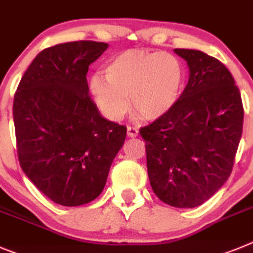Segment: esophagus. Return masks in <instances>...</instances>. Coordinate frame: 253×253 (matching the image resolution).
Wrapping results in <instances>:
<instances>
[{"label":"esophagus","mask_w":253,"mask_h":253,"mask_svg":"<svg viewBox=\"0 0 253 253\" xmlns=\"http://www.w3.org/2000/svg\"><path fill=\"white\" fill-rule=\"evenodd\" d=\"M127 136L128 137H136V136H138V129L136 127L128 126L127 127Z\"/></svg>","instance_id":"1"}]
</instances>
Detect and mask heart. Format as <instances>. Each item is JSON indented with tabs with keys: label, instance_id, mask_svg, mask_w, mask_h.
Returning <instances> with one entry per match:
<instances>
[{
	"label": "heart",
	"instance_id": "1",
	"mask_svg": "<svg viewBox=\"0 0 253 253\" xmlns=\"http://www.w3.org/2000/svg\"><path fill=\"white\" fill-rule=\"evenodd\" d=\"M106 81L93 77L89 92L102 115L118 121L132 110L146 121H159L177 106L186 83V70L176 56L163 51L127 50L107 61Z\"/></svg>",
	"mask_w": 253,
	"mask_h": 253
}]
</instances>
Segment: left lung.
I'll return each instance as SVG.
<instances>
[{
	"label": "left lung",
	"instance_id": "left-lung-1",
	"mask_svg": "<svg viewBox=\"0 0 253 253\" xmlns=\"http://www.w3.org/2000/svg\"><path fill=\"white\" fill-rule=\"evenodd\" d=\"M189 81L169 116L140 129L154 193L176 208L213 197L233 168L243 126L241 93L229 70L203 51L174 49Z\"/></svg>",
	"mask_w": 253,
	"mask_h": 253
}]
</instances>
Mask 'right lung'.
<instances>
[{"mask_svg":"<svg viewBox=\"0 0 253 253\" xmlns=\"http://www.w3.org/2000/svg\"><path fill=\"white\" fill-rule=\"evenodd\" d=\"M106 42L47 47L27 68L13 98L21 169L56 204L78 207L98 197L126 127L108 121L89 97V65Z\"/></svg>","mask_w":253,"mask_h":253,"instance_id":"add662e5","label":"right lung"}]
</instances>
